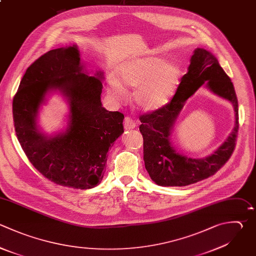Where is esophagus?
<instances>
[{
    "label": "esophagus",
    "mask_w": 256,
    "mask_h": 256,
    "mask_svg": "<svg viewBox=\"0 0 256 256\" xmlns=\"http://www.w3.org/2000/svg\"><path fill=\"white\" fill-rule=\"evenodd\" d=\"M135 127H136L135 121L130 117H126L125 120H124V128L126 130H130V129H133Z\"/></svg>",
    "instance_id": "obj_1"
}]
</instances>
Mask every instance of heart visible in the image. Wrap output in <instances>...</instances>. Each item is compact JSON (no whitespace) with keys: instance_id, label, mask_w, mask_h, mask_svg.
Here are the masks:
<instances>
[{"instance_id":"b5f03b06","label":"heart","mask_w":256,"mask_h":256,"mask_svg":"<svg viewBox=\"0 0 256 256\" xmlns=\"http://www.w3.org/2000/svg\"><path fill=\"white\" fill-rule=\"evenodd\" d=\"M182 77L181 68L162 57H142L123 63L111 78L108 94L116 101L127 98L125 88H135L133 100L143 111H156L169 103Z\"/></svg>"}]
</instances>
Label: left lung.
<instances>
[{
    "instance_id": "obj_1",
    "label": "left lung",
    "mask_w": 256,
    "mask_h": 256,
    "mask_svg": "<svg viewBox=\"0 0 256 256\" xmlns=\"http://www.w3.org/2000/svg\"><path fill=\"white\" fill-rule=\"evenodd\" d=\"M201 86L229 100L236 122L228 139L214 153L204 158L180 154L172 144L170 134L184 102ZM144 163L151 179L159 186H186L214 175L230 158L238 132V102L230 78L218 60L203 48H196L188 72L181 78L172 100L164 107L140 116Z\"/></svg>"
}]
</instances>
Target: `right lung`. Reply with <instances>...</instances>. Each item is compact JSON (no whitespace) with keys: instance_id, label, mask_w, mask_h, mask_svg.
I'll use <instances>...</instances> for the list:
<instances>
[{"instance_id":"obj_1","label":"right lung","mask_w":256,"mask_h":256,"mask_svg":"<svg viewBox=\"0 0 256 256\" xmlns=\"http://www.w3.org/2000/svg\"><path fill=\"white\" fill-rule=\"evenodd\" d=\"M104 73L89 75L77 45L51 50L23 76L13 100L18 140L33 166L56 184L90 189L103 179L107 152L124 132V115L102 107ZM52 92L70 104L68 127L48 136L38 124L40 108Z\"/></svg>"}]
</instances>
